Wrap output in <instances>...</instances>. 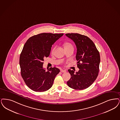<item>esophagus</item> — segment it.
Here are the masks:
<instances>
[{
	"label": "esophagus",
	"mask_w": 120,
	"mask_h": 120,
	"mask_svg": "<svg viewBox=\"0 0 120 120\" xmlns=\"http://www.w3.org/2000/svg\"><path fill=\"white\" fill-rule=\"evenodd\" d=\"M61 72H62V73H65V72H66V70H62V69H61Z\"/></svg>",
	"instance_id": "34e87169"
}]
</instances>
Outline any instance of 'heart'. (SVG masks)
Returning a JSON list of instances; mask_svg holds the SVG:
<instances>
[{
    "mask_svg": "<svg viewBox=\"0 0 120 120\" xmlns=\"http://www.w3.org/2000/svg\"><path fill=\"white\" fill-rule=\"evenodd\" d=\"M64 47L65 49H66L67 48H73V46L72 45L71 43H70V42H66L64 44ZM55 47H53L52 50V53H53L54 50H55Z\"/></svg>",
    "mask_w": 120,
    "mask_h": 120,
    "instance_id": "1",
    "label": "heart"
}]
</instances>
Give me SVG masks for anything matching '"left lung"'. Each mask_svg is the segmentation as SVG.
<instances>
[{"label": "left lung", "instance_id": "1", "mask_svg": "<svg viewBox=\"0 0 120 120\" xmlns=\"http://www.w3.org/2000/svg\"><path fill=\"white\" fill-rule=\"evenodd\" d=\"M66 36L75 42L77 48L76 59L79 71L76 73L68 71L71 78L67 82L70 87L81 90L90 86L98 75L100 63V53L95 45L87 36L79 34H67Z\"/></svg>", "mask_w": 120, "mask_h": 120}]
</instances>
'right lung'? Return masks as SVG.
<instances>
[{
  "label": "right lung",
  "mask_w": 120,
  "mask_h": 120,
  "mask_svg": "<svg viewBox=\"0 0 120 120\" xmlns=\"http://www.w3.org/2000/svg\"><path fill=\"white\" fill-rule=\"evenodd\" d=\"M63 34L42 33L34 35L25 43L19 57L21 75L26 85L34 91H47L60 72L56 67L43 68L44 58L49 56L51 47Z\"/></svg>",
  "instance_id": "1"
}]
</instances>
